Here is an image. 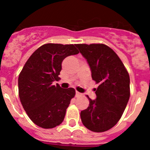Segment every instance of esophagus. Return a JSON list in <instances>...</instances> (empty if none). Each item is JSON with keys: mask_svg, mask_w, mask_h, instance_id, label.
Wrapping results in <instances>:
<instances>
[{"mask_svg": "<svg viewBox=\"0 0 150 150\" xmlns=\"http://www.w3.org/2000/svg\"><path fill=\"white\" fill-rule=\"evenodd\" d=\"M75 96L77 98V97H79L81 96V93H79V92H78V91H76V95H75Z\"/></svg>", "mask_w": 150, "mask_h": 150, "instance_id": "1", "label": "esophagus"}]
</instances>
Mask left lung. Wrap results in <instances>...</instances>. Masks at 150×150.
<instances>
[{"instance_id":"obj_1","label":"left lung","mask_w":150,"mask_h":150,"mask_svg":"<svg viewBox=\"0 0 150 150\" xmlns=\"http://www.w3.org/2000/svg\"><path fill=\"white\" fill-rule=\"evenodd\" d=\"M90 67L91 78L98 84L96 99L80 112L84 126L95 132L110 129L120 120L130 97L128 71L112 49L104 44H76Z\"/></svg>"}]
</instances>
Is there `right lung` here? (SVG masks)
Masks as SVG:
<instances>
[{
  "instance_id": "right-lung-1",
  "label": "right lung",
  "mask_w": 150,
  "mask_h": 150,
  "mask_svg": "<svg viewBox=\"0 0 150 150\" xmlns=\"http://www.w3.org/2000/svg\"><path fill=\"white\" fill-rule=\"evenodd\" d=\"M78 53L75 45L47 43L36 50L22 68L18 79L19 98L38 126L52 128L63 122L75 90L64 89L53 83L60 79L62 61Z\"/></svg>"
}]
</instances>
